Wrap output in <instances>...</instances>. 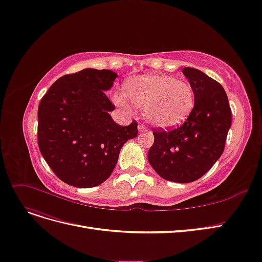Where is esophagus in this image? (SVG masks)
Here are the masks:
<instances>
[{
	"label": "esophagus",
	"instance_id": "obj_1",
	"mask_svg": "<svg viewBox=\"0 0 262 262\" xmlns=\"http://www.w3.org/2000/svg\"><path fill=\"white\" fill-rule=\"evenodd\" d=\"M146 130H147V128H146L145 124H144V123H140V124H139V131H140V132L146 131Z\"/></svg>",
	"mask_w": 262,
	"mask_h": 262
}]
</instances>
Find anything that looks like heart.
Here are the masks:
<instances>
[{
  "mask_svg": "<svg viewBox=\"0 0 262 262\" xmlns=\"http://www.w3.org/2000/svg\"><path fill=\"white\" fill-rule=\"evenodd\" d=\"M123 90L130 101L142 108L145 119L160 129L181 125L195 105V93L191 83L172 76L144 75L130 78L125 80ZM126 97L122 92H117L114 101L118 106L129 110L130 103Z\"/></svg>",
  "mask_w": 262,
  "mask_h": 262,
  "instance_id": "b5f03b06",
  "label": "heart"
}]
</instances>
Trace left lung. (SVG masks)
I'll use <instances>...</instances> for the list:
<instances>
[{
	"label": "left lung",
	"mask_w": 262,
	"mask_h": 262,
	"mask_svg": "<svg viewBox=\"0 0 262 262\" xmlns=\"http://www.w3.org/2000/svg\"><path fill=\"white\" fill-rule=\"evenodd\" d=\"M182 73L194 89L193 111L179 128L154 129L147 159L162 179L189 183L202 178L222 155L232 114L219 82L195 68H183Z\"/></svg>",
	"instance_id": "8db88e82"
}]
</instances>
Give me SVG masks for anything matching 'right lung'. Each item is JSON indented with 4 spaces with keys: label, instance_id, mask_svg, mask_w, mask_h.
I'll use <instances>...</instances> for the list:
<instances>
[{
    "label": "right lung",
    "instance_id": "obj_1",
    "mask_svg": "<svg viewBox=\"0 0 262 262\" xmlns=\"http://www.w3.org/2000/svg\"><path fill=\"white\" fill-rule=\"evenodd\" d=\"M117 74L86 68L54 82L38 108V145L53 172L75 187L110 178L123 144L137 138L138 122L117 124L106 95Z\"/></svg>",
    "mask_w": 262,
    "mask_h": 262
}]
</instances>
